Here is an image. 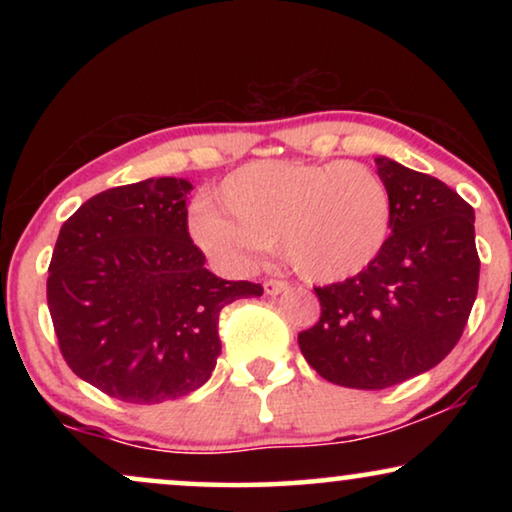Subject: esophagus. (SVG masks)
Segmentation results:
<instances>
[{"label": "esophagus", "mask_w": 512, "mask_h": 512, "mask_svg": "<svg viewBox=\"0 0 512 512\" xmlns=\"http://www.w3.org/2000/svg\"><path fill=\"white\" fill-rule=\"evenodd\" d=\"M263 289H265V293H268V296H279V293L289 289V284L282 282V279H268V282L263 284Z\"/></svg>", "instance_id": "esophagus-1"}]
</instances>
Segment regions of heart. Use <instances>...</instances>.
Segmentation results:
<instances>
[{
    "label": "heart",
    "mask_w": 512,
    "mask_h": 512,
    "mask_svg": "<svg viewBox=\"0 0 512 512\" xmlns=\"http://www.w3.org/2000/svg\"><path fill=\"white\" fill-rule=\"evenodd\" d=\"M221 209L198 202L191 233L202 251L242 270L277 244L284 261L310 282L359 275L380 256L391 228L384 181L359 163L256 160L230 172Z\"/></svg>",
    "instance_id": "b5f03b06"
}]
</instances>
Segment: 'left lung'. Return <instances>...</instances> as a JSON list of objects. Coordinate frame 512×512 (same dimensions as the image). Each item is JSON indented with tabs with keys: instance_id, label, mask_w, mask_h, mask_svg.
Listing matches in <instances>:
<instances>
[{
	"instance_id": "left-lung-1",
	"label": "left lung",
	"mask_w": 512,
	"mask_h": 512,
	"mask_svg": "<svg viewBox=\"0 0 512 512\" xmlns=\"http://www.w3.org/2000/svg\"><path fill=\"white\" fill-rule=\"evenodd\" d=\"M391 198L380 256L345 282L314 289L321 317L298 335L324 380L387 389L438 366L457 345L478 296L473 207L429 174L375 158Z\"/></svg>"
}]
</instances>
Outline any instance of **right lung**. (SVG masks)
I'll use <instances>...</instances> for the list:
<instances>
[{
    "instance_id": "obj_1",
    "label": "right lung",
    "mask_w": 512,
    "mask_h": 512,
    "mask_svg": "<svg viewBox=\"0 0 512 512\" xmlns=\"http://www.w3.org/2000/svg\"><path fill=\"white\" fill-rule=\"evenodd\" d=\"M191 181L160 177L97 193L62 223L46 298L81 380L125 403L200 389L221 354L219 314L261 284L205 268L188 235Z\"/></svg>"
}]
</instances>
